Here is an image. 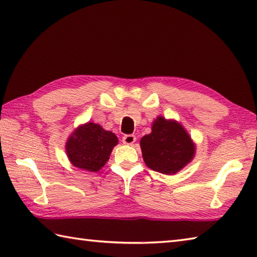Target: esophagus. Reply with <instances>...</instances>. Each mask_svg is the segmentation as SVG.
Wrapping results in <instances>:
<instances>
[{"instance_id": "34e87169", "label": "esophagus", "mask_w": 257, "mask_h": 257, "mask_svg": "<svg viewBox=\"0 0 257 257\" xmlns=\"http://www.w3.org/2000/svg\"><path fill=\"white\" fill-rule=\"evenodd\" d=\"M136 141V136L134 135H125L122 137V143L124 145H133Z\"/></svg>"}]
</instances>
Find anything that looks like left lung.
I'll use <instances>...</instances> for the list:
<instances>
[{"label":"left lung","instance_id":"obj_1","mask_svg":"<svg viewBox=\"0 0 257 257\" xmlns=\"http://www.w3.org/2000/svg\"><path fill=\"white\" fill-rule=\"evenodd\" d=\"M143 157L151 170L174 174L194 156V145L181 124L158 117L152 132L140 140Z\"/></svg>","mask_w":257,"mask_h":257}]
</instances>
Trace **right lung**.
I'll use <instances>...</instances> for the list:
<instances>
[{"instance_id":"add662e5","label":"right lung","mask_w":257,"mask_h":257,"mask_svg":"<svg viewBox=\"0 0 257 257\" xmlns=\"http://www.w3.org/2000/svg\"><path fill=\"white\" fill-rule=\"evenodd\" d=\"M118 144L116 135L99 124L88 122L75 130L66 144V152L75 167L96 172L105 166L112 148Z\"/></svg>"}]
</instances>
